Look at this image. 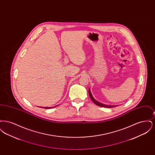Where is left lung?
Listing matches in <instances>:
<instances>
[{"label": "left lung", "mask_w": 155, "mask_h": 155, "mask_svg": "<svg viewBox=\"0 0 155 155\" xmlns=\"http://www.w3.org/2000/svg\"><path fill=\"white\" fill-rule=\"evenodd\" d=\"M88 92L89 95V96H90V97H91V100L94 102V103H95V104H96V105L99 106L103 107H107V108H112V107H114L117 106H115V105H114V106H112V105H106V104H103V103H100V102H97V101H96V100L94 99V97H93L92 95V94H91V92L90 88L89 89Z\"/></svg>", "instance_id": "left-lung-1"}]
</instances>
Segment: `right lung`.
Returning a JSON list of instances; mask_svg holds the SVG:
<instances>
[{
  "mask_svg": "<svg viewBox=\"0 0 155 155\" xmlns=\"http://www.w3.org/2000/svg\"><path fill=\"white\" fill-rule=\"evenodd\" d=\"M55 106V107H56ZM42 107H41V108H42ZM52 107H42V108H44V109H51V108H52Z\"/></svg>",
  "mask_w": 155,
  "mask_h": 155,
  "instance_id": "add662e5",
  "label": "right lung"
}]
</instances>
